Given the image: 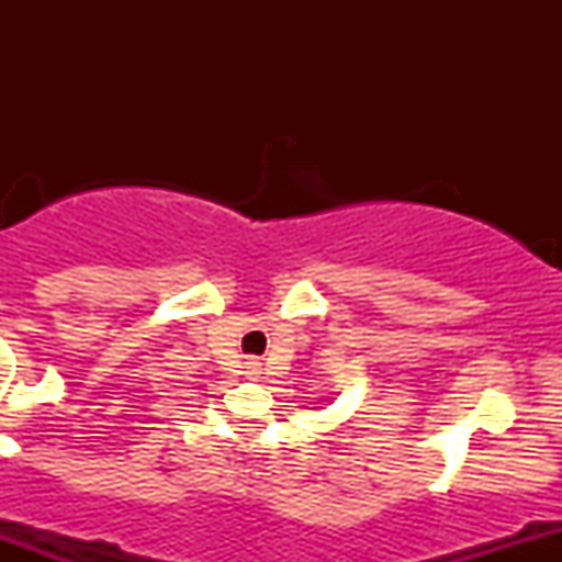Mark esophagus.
Returning <instances> with one entry per match:
<instances>
[{
	"mask_svg": "<svg viewBox=\"0 0 562 562\" xmlns=\"http://www.w3.org/2000/svg\"><path fill=\"white\" fill-rule=\"evenodd\" d=\"M258 375H260L258 361H247V378H258Z\"/></svg>",
	"mask_w": 562,
	"mask_h": 562,
	"instance_id": "esophagus-1",
	"label": "esophagus"
}]
</instances>
